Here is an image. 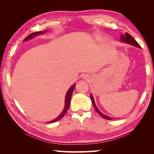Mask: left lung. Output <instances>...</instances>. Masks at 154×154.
<instances>
[{
	"label": "left lung",
	"mask_w": 154,
	"mask_h": 154,
	"mask_svg": "<svg viewBox=\"0 0 154 154\" xmlns=\"http://www.w3.org/2000/svg\"><path fill=\"white\" fill-rule=\"evenodd\" d=\"M121 41L124 42V43H129V44H130V45H134V46H136V47H138V48H141L140 45H139V43H137V42L134 39V38L132 37L131 35H130L128 33H125V35H122L121 36ZM90 97H91L92 103V104H93V106H94V109H95V111L99 113V114L101 116L103 117V118H104V119H106V120H111V119H113L112 118L107 116L103 114L102 113H101L100 111V110H99V109H97V107L95 103H94L93 97H92V94H91V95H90Z\"/></svg>",
	"instance_id": "8db88e82"
}]
</instances>
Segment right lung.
I'll use <instances>...</instances> for the list:
<instances>
[{
	"mask_svg": "<svg viewBox=\"0 0 154 154\" xmlns=\"http://www.w3.org/2000/svg\"><path fill=\"white\" fill-rule=\"evenodd\" d=\"M45 31H38V32H35V33H31L30 35H28L26 38H25L24 41H26V40H28L29 38H32L35 35H38V34H41V33H45ZM74 88H75V85H73L70 88V89L68 90V92H67L66 93V98H65V106H64V111H62V113H61V114L57 118V119H54L53 121H50V122H48V123H54V122L59 121V120H60L62 118H63L64 116V115L66 114L67 110H68L69 107V105H70V102H71V95H72V93H73V90H74Z\"/></svg>",
	"mask_w": 154,
	"mask_h": 154,
	"instance_id": "add662e5",
	"label": "right lung"
}]
</instances>
